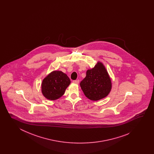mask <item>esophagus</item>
Listing matches in <instances>:
<instances>
[{
  "label": "esophagus",
  "instance_id": "esophagus-1",
  "mask_svg": "<svg viewBox=\"0 0 154 154\" xmlns=\"http://www.w3.org/2000/svg\"><path fill=\"white\" fill-rule=\"evenodd\" d=\"M73 82V83H74V84H78L79 83V80H73L72 81Z\"/></svg>",
  "mask_w": 154,
  "mask_h": 154
}]
</instances>
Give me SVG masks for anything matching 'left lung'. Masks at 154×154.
Instances as JSON below:
<instances>
[{"mask_svg": "<svg viewBox=\"0 0 154 154\" xmlns=\"http://www.w3.org/2000/svg\"><path fill=\"white\" fill-rule=\"evenodd\" d=\"M80 85L86 97L92 101L105 98L112 88L111 78L105 66L98 62L91 69L86 72V76Z\"/></svg>", "mask_w": 154, "mask_h": 154, "instance_id": "1", "label": "left lung"}]
</instances>
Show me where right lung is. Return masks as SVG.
Instances as JSON below:
<instances>
[{
  "mask_svg": "<svg viewBox=\"0 0 154 154\" xmlns=\"http://www.w3.org/2000/svg\"><path fill=\"white\" fill-rule=\"evenodd\" d=\"M70 80L61 71H53L43 80L41 91L43 95L49 100L58 99L64 95Z\"/></svg>",
  "mask_w": 154,
  "mask_h": 154,
  "instance_id": "1",
  "label": "right lung"
}]
</instances>
